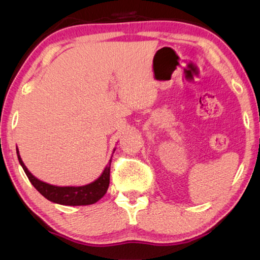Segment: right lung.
Returning <instances> with one entry per match:
<instances>
[{"instance_id": "obj_1", "label": "right lung", "mask_w": 260, "mask_h": 260, "mask_svg": "<svg viewBox=\"0 0 260 260\" xmlns=\"http://www.w3.org/2000/svg\"><path fill=\"white\" fill-rule=\"evenodd\" d=\"M16 150L19 164L23 167L24 172L27 175L30 183L33 184L34 188L42 196H45L48 201L52 202V203L72 206L90 205L102 199L108 190L110 183V166H111V159L108 162V165L105 166L101 177L96 179L94 182L80 187H58L54 186V184L43 182L38 178H35L27 170V167L25 166L24 161L21 160L18 148H16Z\"/></svg>"}]
</instances>
